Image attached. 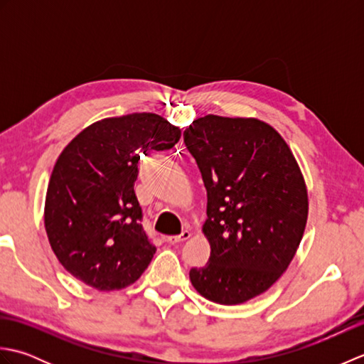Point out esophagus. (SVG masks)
Returning <instances> with one entry per match:
<instances>
[{"label":"esophagus","mask_w":364,"mask_h":364,"mask_svg":"<svg viewBox=\"0 0 364 364\" xmlns=\"http://www.w3.org/2000/svg\"><path fill=\"white\" fill-rule=\"evenodd\" d=\"M189 237H191V231L183 230L180 235H176V236H167L166 241H167L168 244H178V242L186 241V239H189Z\"/></svg>","instance_id":"34e87169"}]
</instances>
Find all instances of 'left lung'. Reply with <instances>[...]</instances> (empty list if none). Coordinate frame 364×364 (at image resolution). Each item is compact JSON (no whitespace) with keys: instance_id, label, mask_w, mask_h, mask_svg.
<instances>
[{"instance_id":"left-lung-1","label":"left lung","mask_w":364,"mask_h":364,"mask_svg":"<svg viewBox=\"0 0 364 364\" xmlns=\"http://www.w3.org/2000/svg\"><path fill=\"white\" fill-rule=\"evenodd\" d=\"M183 137L206 188L211 245L208 264L191 269L192 286L215 304H244L297 252L308 218L304 176L283 137L258 119L205 115Z\"/></svg>"}]
</instances>
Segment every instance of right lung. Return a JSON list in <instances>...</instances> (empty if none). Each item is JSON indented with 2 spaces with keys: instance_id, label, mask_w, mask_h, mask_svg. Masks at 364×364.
Masks as SVG:
<instances>
[{
  "instance_id": "right-lung-1",
  "label": "right lung",
  "mask_w": 364,
  "mask_h": 364,
  "mask_svg": "<svg viewBox=\"0 0 364 364\" xmlns=\"http://www.w3.org/2000/svg\"><path fill=\"white\" fill-rule=\"evenodd\" d=\"M181 131L158 114L103 119L60 153L45 200V230L60 264L98 291L133 284L156 247L142 227L134 181L141 154L168 150Z\"/></svg>"
}]
</instances>
